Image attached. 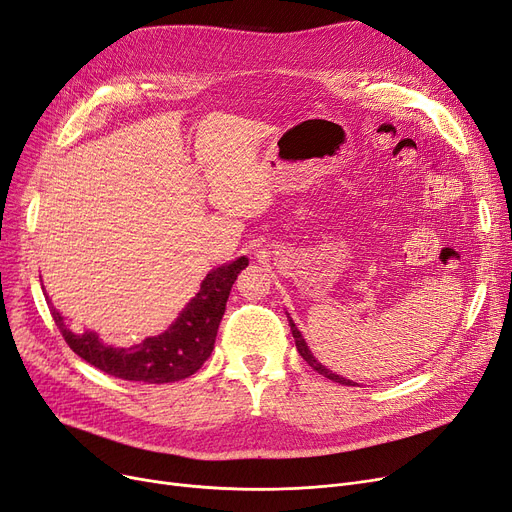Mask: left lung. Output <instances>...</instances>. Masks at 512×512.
<instances>
[{"label":"left lung","mask_w":512,"mask_h":512,"mask_svg":"<svg viewBox=\"0 0 512 512\" xmlns=\"http://www.w3.org/2000/svg\"><path fill=\"white\" fill-rule=\"evenodd\" d=\"M291 330H293V337H295V345H297V351L301 353V358L311 366V368H314L316 372H320V374H324L326 376V379H330V381H335V383H341V385H355L353 381H347V379H343V376H339V374H335V372H332V370H328V368H324L316 358H314V355H311V351L307 349V345H305V339L301 337V332L297 330V326L293 324V320H291Z\"/></svg>","instance_id":"left-lung-1"}]
</instances>
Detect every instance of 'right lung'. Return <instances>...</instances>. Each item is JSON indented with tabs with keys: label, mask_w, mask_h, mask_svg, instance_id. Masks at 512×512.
<instances>
[{
	"label": "right lung",
	"mask_w": 512,
	"mask_h": 512,
	"mask_svg": "<svg viewBox=\"0 0 512 512\" xmlns=\"http://www.w3.org/2000/svg\"><path fill=\"white\" fill-rule=\"evenodd\" d=\"M249 259L240 257L234 263L207 274L201 291L184 309V314L171 324L163 335L148 337L131 347L104 345L94 332L69 330L62 316L52 307V318L62 332V337L79 358L102 372L117 376L123 381L140 383H173L188 379L201 368L213 351L217 328L226 311L232 284L240 270L247 268Z\"/></svg>",
	"instance_id": "add662e5"
}]
</instances>
